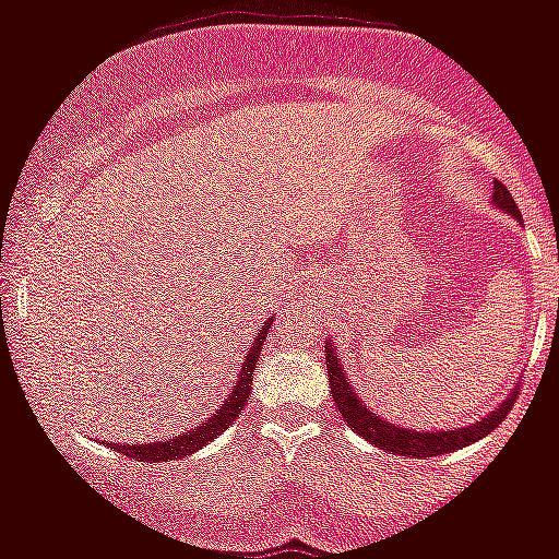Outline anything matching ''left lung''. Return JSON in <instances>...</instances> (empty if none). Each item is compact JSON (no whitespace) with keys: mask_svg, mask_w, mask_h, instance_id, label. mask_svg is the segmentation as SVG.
<instances>
[{"mask_svg":"<svg viewBox=\"0 0 559 559\" xmlns=\"http://www.w3.org/2000/svg\"><path fill=\"white\" fill-rule=\"evenodd\" d=\"M493 205L496 209L508 211L511 217H520V209L513 202L511 191L502 186V182H493ZM324 359H328V377H331V397L333 403L340 406V415L348 420L350 429H357L368 443L380 447L385 452H397V455H408V459H432V455H443V452H455L461 447H469V443L481 441L485 435H490L496 426L502 424L504 415L511 412L513 400H516V389L511 391V397L504 400L502 406L490 412L487 417L476 420L473 426H464V429H450V432H417V429H403V426H394L389 420H382L371 412V408L357 397V391L348 382L345 371H342V362L333 354L331 342H324Z\"/></svg>","mask_w":559,"mask_h":559,"instance_id":"1","label":"left lung"}]
</instances>
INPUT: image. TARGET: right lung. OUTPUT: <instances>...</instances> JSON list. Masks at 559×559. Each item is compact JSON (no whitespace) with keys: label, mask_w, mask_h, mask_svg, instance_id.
Wrapping results in <instances>:
<instances>
[{"label":"right lung","mask_w":559,"mask_h":559,"mask_svg":"<svg viewBox=\"0 0 559 559\" xmlns=\"http://www.w3.org/2000/svg\"><path fill=\"white\" fill-rule=\"evenodd\" d=\"M270 324L272 322L263 324L261 333L254 336L252 348H249V354H246L243 368H240V377H237L235 382V389H231V394L226 397V403L217 408V415H211L209 420L197 426L193 432H182L179 438H168V441H156V443H135V447H130V443H127V447H116V443H112V447L135 461H151V464H156V461L186 459V455H191V452L202 450L209 441H214L219 432H226L228 426L237 420V415L243 412L249 394H252V371L254 366H258V357H261V345L263 340H266Z\"/></svg>","instance_id":"right-lung-1"}]
</instances>
